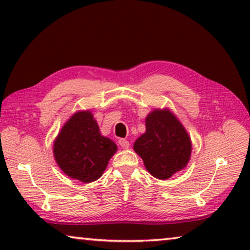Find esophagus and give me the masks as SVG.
<instances>
[{"label":"esophagus","mask_w":250,"mask_h":250,"mask_svg":"<svg viewBox=\"0 0 250 250\" xmlns=\"http://www.w3.org/2000/svg\"><path fill=\"white\" fill-rule=\"evenodd\" d=\"M119 145L121 146L122 149H128L130 146V143L128 140H125V139H120L119 140Z\"/></svg>","instance_id":"34e87169"}]
</instances>
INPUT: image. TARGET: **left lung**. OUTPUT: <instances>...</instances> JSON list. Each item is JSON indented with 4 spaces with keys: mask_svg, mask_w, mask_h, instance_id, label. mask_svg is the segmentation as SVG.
Wrapping results in <instances>:
<instances>
[{
    "mask_svg": "<svg viewBox=\"0 0 250 250\" xmlns=\"http://www.w3.org/2000/svg\"><path fill=\"white\" fill-rule=\"evenodd\" d=\"M146 131L134 142L146 170L167 180L184 168L191 156V139L183 125L168 110H154L146 119Z\"/></svg>",
    "mask_w": 250,
    "mask_h": 250,
    "instance_id": "1",
    "label": "left lung"
}]
</instances>
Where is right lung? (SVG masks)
I'll use <instances>...</instances> for the list:
<instances>
[{
	"label": "right lung",
	"mask_w": 250,
	"mask_h": 250,
	"mask_svg": "<svg viewBox=\"0 0 250 250\" xmlns=\"http://www.w3.org/2000/svg\"><path fill=\"white\" fill-rule=\"evenodd\" d=\"M116 151V143L100 134L90 111L75 113L54 143V155L59 167L83 183L98 180Z\"/></svg>",
	"instance_id": "add662e5"
}]
</instances>
